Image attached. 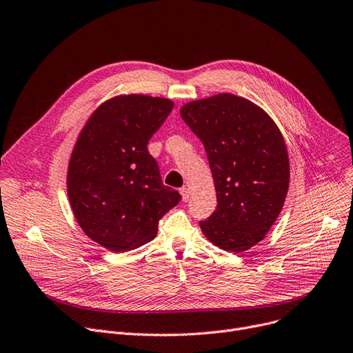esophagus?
Segmentation results:
<instances>
[{
    "instance_id": "esophagus-1",
    "label": "esophagus",
    "mask_w": 353,
    "mask_h": 353,
    "mask_svg": "<svg viewBox=\"0 0 353 353\" xmlns=\"http://www.w3.org/2000/svg\"><path fill=\"white\" fill-rule=\"evenodd\" d=\"M179 192H181V195H182V201H183V202H188V201H189V196H191V194H189V189L183 186V188L179 189Z\"/></svg>"
}]
</instances>
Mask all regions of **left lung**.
<instances>
[{"mask_svg":"<svg viewBox=\"0 0 353 353\" xmlns=\"http://www.w3.org/2000/svg\"><path fill=\"white\" fill-rule=\"evenodd\" d=\"M179 113L205 147L218 198L199 226L218 248L246 252L264 239L287 196L283 135L263 108L230 93L186 103Z\"/></svg>","mask_w":353,"mask_h":353,"instance_id":"obj_1","label":"left lung"}]
</instances>
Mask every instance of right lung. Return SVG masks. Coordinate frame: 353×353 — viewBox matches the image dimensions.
<instances>
[{
	"mask_svg": "<svg viewBox=\"0 0 353 353\" xmlns=\"http://www.w3.org/2000/svg\"><path fill=\"white\" fill-rule=\"evenodd\" d=\"M172 108L162 97H113L79 134L68 168L69 202L80 228L108 250L145 245L159 219L181 201L178 191L162 183L147 148Z\"/></svg>",
	"mask_w": 353,
	"mask_h": 353,
	"instance_id": "obj_1",
	"label": "right lung"
}]
</instances>
